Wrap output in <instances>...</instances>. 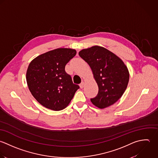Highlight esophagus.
I'll return each mask as SVG.
<instances>
[{"label":"esophagus","mask_w":158,"mask_h":158,"mask_svg":"<svg viewBox=\"0 0 158 158\" xmlns=\"http://www.w3.org/2000/svg\"><path fill=\"white\" fill-rule=\"evenodd\" d=\"M79 85H80L81 89H83L84 87V82H82Z\"/></svg>","instance_id":"34e87169"}]
</instances>
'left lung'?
Wrapping results in <instances>:
<instances>
[{
  "label": "left lung",
  "instance_id": "obj_1",
  "mask_svg": "<svg viewBox=\"0 0 158 158\" xmlns=\"http://www.w3.org/2000/svg\"><path fill=\"white\" fill-rule=\"evenodd\" d=\"M79 56L90 66L98 86V94L91 99L96 107L104 109L115 103L126 90L129 73L117 55L105 48L94 46L82 49Z\"/></svg>",
  "mask_w": 158,
  "mask_h": 158
}]
</instances>
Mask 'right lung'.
I'll return each instance as SVG.
<instances>
[{"instance_id": "obj_1", "label": "right lung", "mask_w": 158, "mask_h": 158, "mask_svg": "<svg viewBox=\"0 0 158 158\" xmlns=\"http://www.w3.org/2000/svg\"><path fill=\"white\" fill-rule=\"evenodd\" d=\"M76 54L70 48H58L42 54L29 63L26 81L36 100L47 109L59 111L66 108L77 89L64 68Z\"/></svg>"}]
</instances>
